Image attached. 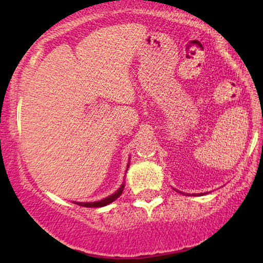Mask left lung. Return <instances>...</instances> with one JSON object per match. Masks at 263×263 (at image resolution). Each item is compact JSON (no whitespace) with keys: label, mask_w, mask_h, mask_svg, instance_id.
I'll return each mask as SVG.
<instances>
[{"label":"left lung","mask_w":263,"mask_h":263,"mask_svg":"<svg viewBox=\"0 0 263 263\" xmlns=\"http://www.w3.org/2000/svg\"><path fill=\"white\" fill-rule=\"evenodd\" d=\"M176 190V189H175ZM176 192H178V190H176ZM178 193H181V192H178ZM183 194H184V193H183ZM204 194H207V193H204ZM186 195H189V194H186ZM193 195L194 196H195L196 195V194H193ZM197 195H203V194L202 193H201V194H197Z\"/></svg>","instance_id":"1"}]
</instances>
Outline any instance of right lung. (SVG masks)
<instances>
[{
	"mask_svg": "<svg viewBox=\"0 0 263 263\" xmlns=\"http://www.w3.org/2000/svg\"><path fill=\"white\" fill-rule=\"evenodd\" d=\"M130 159V158H129ZM129 167V163L127 165V170ZM123 189H124V182L122 183V185L118 188L116 192H115L114 194H111L110 196H106L104 197L103 200H99V201H93V202H74L79 204V206H82V207H89V208H99V207H104L106 206V204H109L111 202H114L115 200H117L118 197L121 196V194L123 193Z\"/></svg>",
	"mask_w": 263,
	"mask_h": 263,
	"instance_id": "right-lung-1",
	"label": "right lung"
}]
</instances>
